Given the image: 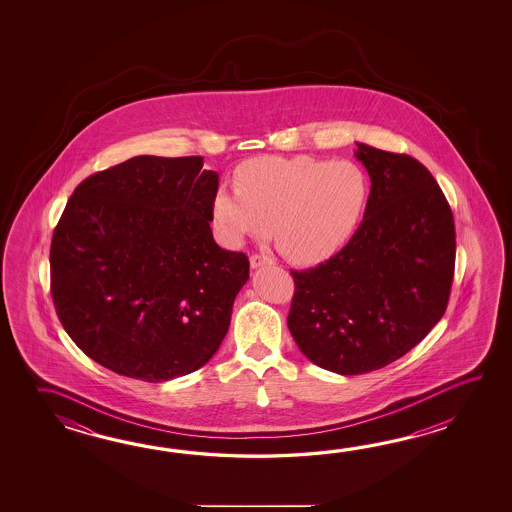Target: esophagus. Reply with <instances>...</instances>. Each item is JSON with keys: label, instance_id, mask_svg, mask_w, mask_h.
<instances>
[{"label": "esophagus", "instance_id": "esophagus-1", "mask_svg": "<svg viewBox=\"0 0 512 512\" xmlns=\"http://www.w3.org/2000/svg\"><path fill=\"white\" fill-rule=\"evenodd\" d=\"M272 263L269 256H263V254H252L251 256V267L252 269H260L263 265H269Z\"/></svg>", "mask_w": 512, "mask_h": 512}]
</instances>
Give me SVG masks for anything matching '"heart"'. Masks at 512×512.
Instances as JSON below:
<instances>
[{
	"mask_svg": "<svg viewBox=\"0 0 512 512\" xmlns=\"http://www.w3.org/2000/svg\"><path fill=\"white\" fill-rule=\"evenodd\" d=\"M370 199L359 164L315 157H261L245 164L236 188H219L212 216L230 245L272 238L287 260L315 265L335 256L355 234Z\"/></svg>",
	"mask_w": 512,
	"mask_h": 512,
	"instance_id": "heart-1",
	"label": "heart"
}]
</instances>
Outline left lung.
I'll return each instance as SVG.
<instances>
[{
	"label": "left lung",
	"mask_w": 512,
	"mask_h": 512,
	"mask_svg": "<svg viewBox=\"0 0 512 512\" xmlns=\"http://www.w3.org/2000/svg\"><path fill=\"white\" fill-rule=\"evenodd\" d=\"M371 179L348 245L291 271L287 326L307 359L340 375L381 370L445 315L456 263L454 216L434 175L414 157L357 142Z\"/></svg>",
	"instance_id": "left-lung-1"
}]
</instances>
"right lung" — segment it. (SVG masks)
Listing matches in <instances>:
<instances>
[{
  "instance_id": "right-lung-1",
  "label": "right lung",
  "mask_w": 512,
  "mask_h": 512,
  "mask_svg": "<svg viewBox=\"0 0 512 512\" xmlns=\"http://www.w3.org/2000/svg\"><path fill=\"white\" fill-rule=\"evenodd\" d=\"M219 175L203 157L139 155L75 188L51 241L56 315L78 348L124 377L205 366L249 280L210 221Z\"/></svg>"
}]
</instances>
